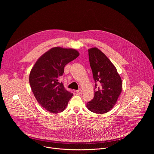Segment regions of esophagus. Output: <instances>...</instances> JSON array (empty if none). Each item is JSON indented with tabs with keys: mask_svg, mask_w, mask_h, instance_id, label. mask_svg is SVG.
Masks as SVG:
<instances>
[{
	"mask_svg": "<svg viewBox=\"0 0 154 154\" xmlns=\"http://www.w3.org/2000/svg\"><path fill=\"white\" fill-rule=\"evenodd\" d=\"M76 93L78 94H81L82 93V90L81 89H79L78 90H76Z\"/></svg>",
	"mask_w": 154,
	"mask_h": 154,
	"instance_id": "1",
	"label": "esophagus"
}]
</instances>
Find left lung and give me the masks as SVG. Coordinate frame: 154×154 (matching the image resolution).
<instances>
[{"instance_id":"1","label":"left lung","mask_w":154,"mask_h":154,"mask_svg":"<svg viewBox=\"0 0 154 154\" xmlns=\"http://www.w3.org/2000/svg\"><path fill=\"white\" fill-rule=\"evenodd\" d=\"M89 61L95 81L94 98L87 102L90 111L103 114L114 106L122 91V80L113 64L96 48L88 50Z\"/></svg>"}]
</instances>
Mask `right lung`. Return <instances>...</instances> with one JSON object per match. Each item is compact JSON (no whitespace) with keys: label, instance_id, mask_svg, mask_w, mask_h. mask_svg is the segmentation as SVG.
<instances>
[{"label":"right lung","instance_id":"obj_1","mask_svg":"<svg viewBox=\"0 0 154 154\" xmlns=\"http://www.w3.org/2000/svg\"><path fill=\"white\" fill-rule=\"evenodd\" d=\"M79 55L72 49L53 48L36 62L29 75L33 94L40 105L52 113L63 112L73 94L65 89L59 79L65 65Z\"/></svg>","mask_w":154,"mask_h":154}]
</instances>
